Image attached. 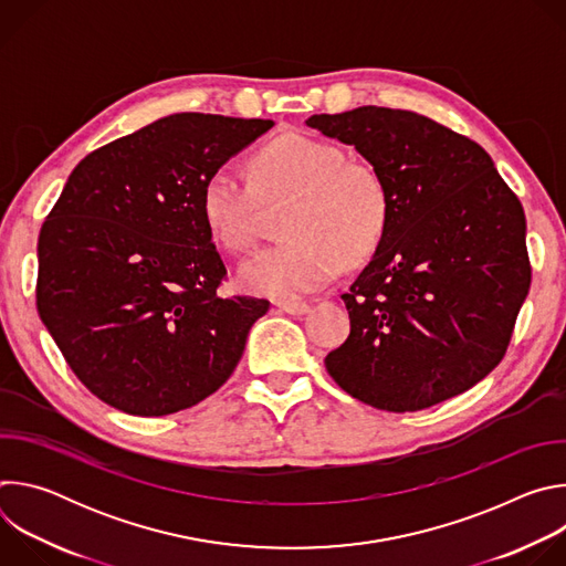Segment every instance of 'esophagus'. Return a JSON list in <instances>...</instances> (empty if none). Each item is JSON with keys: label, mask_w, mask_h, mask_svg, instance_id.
<instances>
[{"label": "esophagus", "mask_w": 566, "mask_h": 566, "mask_svg": "<svg viewBox=\"0 0 566 566\" xmlns=\"http://www.w3.org/2000/svg\"><path fill=\"white\" fill-rule=\"evenodd\" d=\"M277 308L289 315H306L311 306L306 302H277Z\"/></svg>", "instance_id": "1"}]
</instances>
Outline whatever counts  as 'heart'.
Masks as SVG:
<instances>
[{
	"label": "heart",
	"mask_w": 566,
	"mask_h": 566,
	"mask_svg": "<svg viewBox=\"0 0 566 566\" xmlns=\"http://www.w3.org/2000/svg\"><path fill=\"white\" fill-rule=\"evenodd\" d=\"M255 170L258 189L234 166H221L201 190L203 223L230 253L255 244L260 196L297 197L284 230L291 241L241 262L237 282L244 291L295 302L380 244L389 219L387 188L371 166L349 160L338 145L286 132L260 151Z\"/></svg>",
	"instance_id": "1"
}]
</instances>
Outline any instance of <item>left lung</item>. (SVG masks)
I'll return each mask as SVG.
<instances>
[{
	"instance_id": "1",
	"label": "left lung",
	"mask_w": 566,
	"mask_h": 566,
	"mask_svg": "<svg viewBox=\"0 0 566 566\" xmlns=\"http://www.w3.org/2000/svg\"><path fill=\"white\" fill-rule=\"evenodd\" d=\"M306 125L354 145L389 195L380 244L343 295L352 332L329 376L387 412L470 389L504 358L528 295L520 199L486 149L417 112L367 105Z\"/></svg>"
}]
</instances>
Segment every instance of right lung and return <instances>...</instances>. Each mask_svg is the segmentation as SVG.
I'll return each mask as SVG.
<instances>
[{
	"label": "right lung",
	"instance_id": "right-lung-1",
	"mask_svg": "<svg viewBox=\"0 0 566 566\" xmlns=\"http://www.w3.org/2000/svg\"><path fill=\"white\" fill-rule=\"evenodd\" d=\"M273 125L172 114L92 151L69 175L38 239V313L107 406L175 415L234 371L269 302L219 293L226 266L201 190Z\"/></svg>",
	"mask_w": 566,
	"mask_h": 566
}]
</instances>
